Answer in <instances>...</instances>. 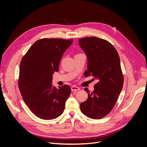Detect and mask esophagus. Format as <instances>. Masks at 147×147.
<instances>
[{"label": "esophagus", "mask_w": 147, "mask_h": 147, "mask_svg": "<svg viewBox=\"0 0 147 147\" xmlns=\"http://www.w3.org/2000/svg\"><path fill=\"white\" fill-rule=\"evenodd\" d=\"M71 90L72 91H77L80 90V88L77 87V86H72L71 87Z\"/></svg>", "instance_id": "esophagus-1"}]
</instances>
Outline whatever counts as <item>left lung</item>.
Returning a JSON list of instances; mask_svg holds the SVG:
<instances>
[{"label":"left lung","mask_w":147,"mask_h":147,"mask_svg":"<svg viewBox=\"0 0 147 147\" xmlns=\"http://www.w3.org/2000/svg\"><path fill=\"white\" fill-rule=\"evenodd\" d=\"M78 41L88 58L84 76H92L97 82L92 92L84 88L88 97L81 103L80 110L89 118L100 119L112 110L122 90L124 77L119 57L115 47L104 39L90 37Z\"/></svg>","instance_id":"1"}]
</instances>
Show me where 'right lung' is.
Instances as JSON below:
<instances>
[{"mask_svg":"<svg viewBox=\"0 0 147 147\" xmlns=\"http://www.w3.org/2000/svg\"><path fill=\"white\" fill-rule=\"evenodd\" d=\"M72 42L73 39H40L21 59L20 91L26 104L40 118L55 119L64 112L70 88L69 85L53 86L52 75L58 72L62 56Z\"/></svg>","mask_w":147,"mask_h":147,"instance_id":"add662e5","label":"right lung"}]
</instances>
